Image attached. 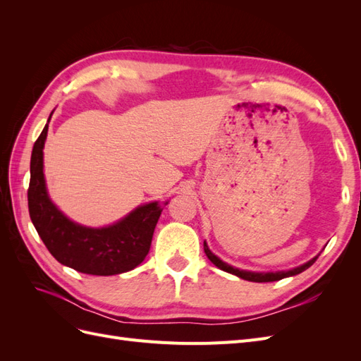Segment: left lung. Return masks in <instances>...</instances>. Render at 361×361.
<instances>
[{"instance_id":"obj_1","label":"left lung","mask_w":361,"mask_h":361,"mask_svg":"<svg viewBox=\"0 0 361 361\" xmlns=\"http://www.w3.org/2000/svg\"><path fill=\"white\" fill-rule=\"evenodd\" d=\"M203 248H204V253H206L207 259H209L215 267H218V268L226 271V272H231V274H235V276L241 277V279H244V280L256 281V283L277 281V280H281V279H285V277L297 276V274H300V272H302V271H305L307 268H310V267L314 264V260L318 259V257H314V259L309 260L307 264H304V265H301V267H298V268H293V269H290V271H280V272H250V271H241V269H238V268H233V267H231V265L224 264V262H223L221 259H218V257L212 253V251H211L209 248H207L206 243H203Z\"/></svg>"}]
</instances>
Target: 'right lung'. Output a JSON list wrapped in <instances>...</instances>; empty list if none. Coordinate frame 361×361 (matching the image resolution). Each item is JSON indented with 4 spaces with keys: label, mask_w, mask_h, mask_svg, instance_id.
<instances>
[{
    "label": "right lung",
    "mask_w": 361,
    "mask_h": 361,
    "mask_svg": "<svg viewBox=\"0 0 361 361\" xmlns=\"http://www.w3.org/2000/svg\"><path fill=\"white\" fill-rule=\"evenodd\" d=\"M47 134L48 123L32 146L28 187L30 216L43 244L60 264L84 274L114 276L138 267L150 250L162 211L158 203L140 206L123 220L102 228L68 220L51 203L45 187L43 145Z\"/></svg>",
    "instance_id": "1"
}]
</instances>
